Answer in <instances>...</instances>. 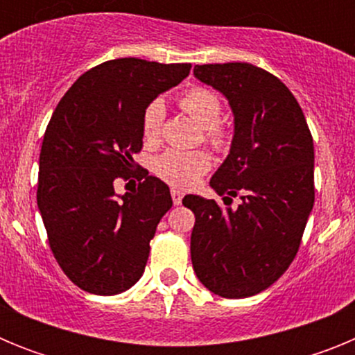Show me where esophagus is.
I'll use <instances>...</instances> for the list:
<instances>
[{
    "label": "esophagus",
    "mask_w": 355,
    "mask_h": 355,
    "mask_svg": "<svg viewBox=\"0 0 355 355\" xmlns=\"http://www.w3.org/2000/svg\"><path fill=\"white\" fill-rule=\"evenodd\" d=\"M171 196H172V202H174L175 206H180L181 200H183V192H181V190H175V188H172Z\"/></svg>",
    "instance_id": "esophagus-1"
}]
</instances>
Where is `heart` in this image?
Wrapping results in <instances>:
<instances>
[{
  "instance_id": "b5f03b06",
  "label": "heart",
  "mask_w": 355,
  "mask_h": 355,
  "mask_svg": "<svg viewBox=\"0 0 355 355\" xmlns=\"http://www.w3.org/2000/svg\"><path fill=\"white\" fill-rule=\"evenodd\" d=\"M180 106L200 128H205V137L213 147L222 149L227 144V133L216 122L222 114V103L216 94L208 89L188 90L181 96ZM165 106L159 99L149 103L144 112L142 131L147 142L155 144L162 137ZM211 167V158L205 150H165L155 162V172L165 183L178 188H190Z\"/></svg>"
}]
</instances>
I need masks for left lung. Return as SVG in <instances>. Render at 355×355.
<instances>
[{
	"instance_id": "left-lung-1",
	"label": "left lung",
	"mask_w": 355,
	"mask_h": 355,
	"mask_svg": "<svg viewBox=\"0 0 355 355\" xmlns=\"http://www.w3.org/2000/svg\"><path fill=\"white\" fill-rule=\"evenodd\" d=\"M229 101L234 135L209 187L238 208L187 196L196 215L190 252L199 281L224 299H245L277 281L297 256L315 205V147L302 108L283 81L252 64L196 65ZM231 205V202H229Z\"/></svg>"
}]
</instances>
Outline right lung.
<instances>
[{"mask_svg":"<svg viewBox=\"0 0 355 355\" xmlns=\"http://www.w3.org/2000/svg\"><path fill=\"white\" fill-rule=\"evenodd\" d=\"M190 64L117 58L81 74L44 135L37 206L49 247L72 283L94 295L130 290L144 274L149 241L172 208L171 190L140 168L135 192L115 180L135 175L144 112L190 74Z\"/></svg>","mask_w":355,"mask_h":355,"instance_id":"right-lung-1","label":"right lung"}]
</instances>
